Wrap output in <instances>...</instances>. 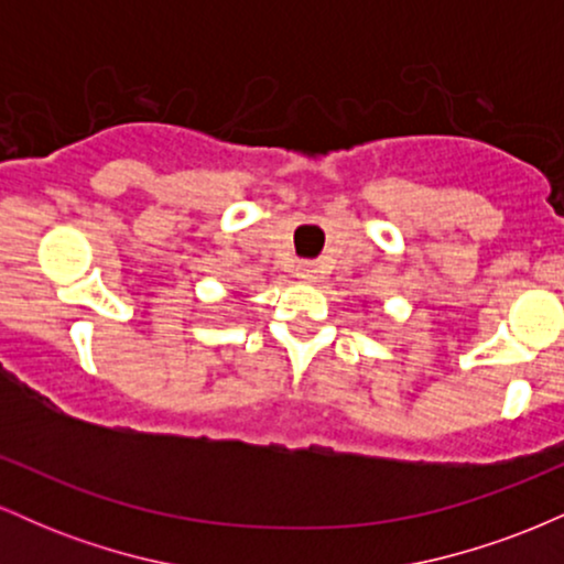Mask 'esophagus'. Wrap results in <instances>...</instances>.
<instances>
[{"label":"esophagus","mask_w":564,"mask_h":564,"mask_svg":"<svg viewBox=\"0 0 564 564\" xmlns=\"http://www.w3.org/2000/svg\"><path fill=\"white\" fill-rule=\"evenodd\" d=\"M296 278L304 283H313L318 281V264L315 262H300L296 264Z\"/></svg>","instance_id":"esophagus-1"}]
</instances>
